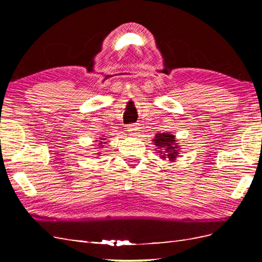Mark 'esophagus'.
I'll use <instances>...</instances> for the list:
<instances>
[{
  "label": "esophagus",
  "instance_id": "34e87169",
  "mask_svg": "<svg viewBox=\"0 0 262 262\" xmlns=\"http://www.w3.org/2000/svg\"><path fill=\"white\" fill-rule=\"evenodd\" d=\"M127 129L132 135H137V134H139V132H140V127H139V125H137V123H130V125H128Z\"/></svg>",
  "mask_w": 262,
  "mask_h": 262
}]
</instances>
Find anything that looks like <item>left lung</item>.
<instances>
[{
  "mask_svg": "<svg viewBox=\"0 0 262 262\" xmlns=\"http://www.w3.org/2000/svg\"><path fill=\"white\" fill-rule=\"evenodd\" d=\"M155 144L158 147V151L163 152L164 155L162 158H168L170 161H174V158L178 156L179 149L174 144V136L167 133H163V134H157L156 137L154 139Z\"/></svg>",
  "mask_w": 262,
  "mask_h": 262,
  "instance_id": "1",
  "label": "left lung"
}]
</instances>
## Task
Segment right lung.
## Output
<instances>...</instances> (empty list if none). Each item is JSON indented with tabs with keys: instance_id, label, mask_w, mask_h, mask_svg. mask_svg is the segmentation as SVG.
Segmentation results:
<instances>
[{
	"instance_id": "obj_1",
	"label": "right lung",
	"mask_w": 262,
	"mask_h": 262,
	"mask_svg": "<svg viewBox=\"0 0 262 262\" xmlns=\"http://www.w3.org/2000/svg\"><path fill=\"white\" fill-rule=\"evenodd\" d=\"M103 140H104V139H103ZM104 143H105V142H104ZM101 144H103V142H101V143H100V145H101Z\"/></svg>"
}]
</instances>
